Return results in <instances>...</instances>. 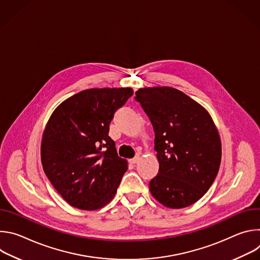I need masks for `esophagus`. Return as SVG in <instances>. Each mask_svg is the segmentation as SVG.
Here are the masks:
<instances>
[{
	"label": "esophagus",
	"instance_id": "obj_1",
	"mask_svg": "<svg viewBox=\"0 0 260 260\" xmlns=\"http://www.w3.org/2000/svg\"><path fill=\"white\" fill-rule=\"evenodd\" d=\"M140 159H141V157H140V156H136V157L132 158V159L129 160V162H131V164H133V165H135V164H138Z\"/></svg>",
	"mask_w": 260,
	"mask_h": 260
}]
</instances>
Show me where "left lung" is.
<instances>
[{
    "label": "left lung",
    "instance_id": "obj_1",
    "mask_svg": "<svg viewBox=\"0 0 260 260\" xmlns=\"http://www.w3.org/2000/svg\"><path fill=\"white\" fill-rule=\"evenodd\" d=\"M154 133L158 174L150 181L152 197L167 208H186L204 197L221 162V141L208 111L182 91L144 87L136 91Z\"/></svg>",
    "mask_w": 260,
    "mask_h": 260
}]
</instances>
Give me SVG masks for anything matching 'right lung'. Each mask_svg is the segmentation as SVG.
Instances as JSON below:
<instances>
[{
	"label": "right lung",
	"instance_id": "1",
	"mask_svg": "<svg viewBox=\"0 0 260 260\" xmlns=\"http://www.w3.org/2000/svg\"><path fill=\"white\" fill-rule=\"evenodd\" d=\"M133 93L131 87L82 90L51 114L41 161L53 187L72 207L93 211L114 198L127 161L118 156L109 125Z\"/></svg>",
	"mask_w": 260,
	"mask_h": 260
}]
</instances>
